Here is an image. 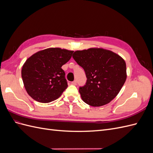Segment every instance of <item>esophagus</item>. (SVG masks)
Masks as SVG:
<instances>
[{
  "label": "esophagus",
  "instance_id": "esophagus-1",
  "mask_svg": "<svg viewBox=\"0 0 153 153\" xmlns=\"http://www.w3.org/2000/svg\"><path fill=\"white\" fill-rule=\"evenodd\" d=\"M71 84H72L73 85H76V80H74L73 82H71Z\"/></svg>",
  "mask_w": 153,
  "mask_h": 153
}]
</instances>
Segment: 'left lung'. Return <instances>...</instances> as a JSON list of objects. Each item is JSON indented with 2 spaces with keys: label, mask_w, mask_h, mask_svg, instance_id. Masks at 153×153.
I'll list each match as a JSON object with an SVG mask.
<instances>
[{
  "label": "left lung",
  "mask_w": 153,
  "mask_h": 153,
  "mask_svg": "<svg viewBox=\"0 0 153 153\" xmlns=\"http://www.w3.org/2000/svg\"><path fill=\"white\" fill-rule=\"evenodd\" d=\"M73 58L84 68L87 78L79 89L85 103L101 106L117 96L127 78L126 62L120 55L102 48H90L75 51Z\"/></svg>",
  "instance_id": "1"
}]
</instances>
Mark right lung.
<instances>
[{
    "instance_id": "1",
    "label": "right lung",
    "mask_w": 153,
    "mask_h": 153,
    "mask_svg": "<svg viewBox=\"0 0 153 153\" xmlns=\"http://www.w3.org/2000/svg\"><path fill=\"white\" fill-rule=\"evenodd\" d=\"M73 51L48 48L34 53L22 69L25 89L32 99L40 103L57 100L68 87L61 67L71 59Z\"/></svg>"
}]
</instances>
